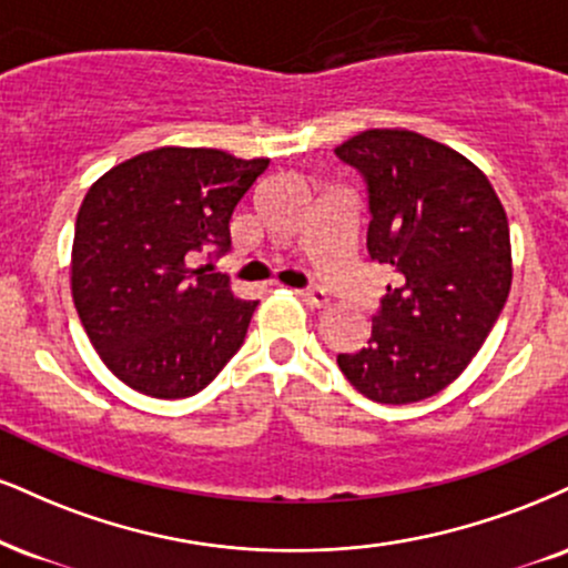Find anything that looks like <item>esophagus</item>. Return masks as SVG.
Here are the masks:
<instances>
[{"mask_svg":"<svg viewBox=\"0 0 568 568\" xmlns=\"http://www.w3.org/2000/svg\"><path fill=\"white\" fill-rule=\"evenodd\" d=\"M296 293L306 306H317V310H320V306H327V293L323 288H304V291H296Z\"/></svg>","mask_w":568,"mask_h":568,"instance_id":"1","label":"esophagus"}]
</instances>
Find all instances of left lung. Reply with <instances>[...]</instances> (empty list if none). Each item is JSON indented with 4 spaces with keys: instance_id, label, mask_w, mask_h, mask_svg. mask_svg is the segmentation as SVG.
<instances>
[{
    "instance_id": "8db88e82",
    "label": "left lung",
    "mask_w": 568,
    "mask_h": 568,
    "mask_svg": "<svg viewBox=\"0 0 568 568\" xmlns=\"http://www.w3.org/2000/svg\"><path fill=\"white\" fill-rule=\"evenodd\" d=\"M336 155L367 184V254L392 272L371 341L338 367L378 405L428 399L466 371L508 302V216L479 166L418 132L367 129Z\"/></svg>"
}]
</instances>
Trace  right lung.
Here are the masks:
<instances>
[{
  "label": "right lung",
  "mask_w": 568,
  "mask_h": 568,
  "mask_svg": "<svg viewBox=\"0 0 568 568\" xmlns=\"http://www.w3.org/2000/svg\"><path fill=\"white\" fill-rule=\"evenodd\" d=\"M270 159L214 148H155L89 187L77 216L71 293L115 378L155 399L206 388L243 346L258 302L230 291L214 264L230 219Z\"/></svg>",
  "instance_id": "1"
}]
</instances>
